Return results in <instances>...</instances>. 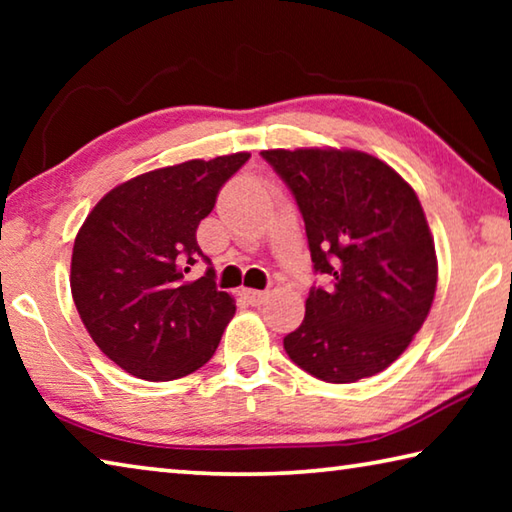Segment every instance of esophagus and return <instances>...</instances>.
<instances>
[{
    "mask_svg": "<svg viewBox=\"0 0 512 512\" xmlns=\"http://www.w3.org/2000/svg\"><path fill=\"white\" fill-rule=\"evenodd\" d=\"M241 296H244L250 305H262L266 298V291H257V289H241Z\"/></svg>",
    "mask_w": 512,
    "mask_h": 512,
    "instance_id": "34e87169",
    "label": "esophagus"
}]
</instances>
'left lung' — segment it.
Segmentation results:
<instances>
[{
	"mask_svg": "<svg viewBox=\"0 0 512 512\" xmlns=\"http://www.w3.org/2000/svg\"><path fill=\"white\" fill-rule=\"evenodd\" d=\"M305 221L314 271L289 359L329 384L377 375L400 357L436 293V248L411 185L361 151H262Z\"/></svg>",
	"mask_w": 512,
	"mask_h": 512,
	"instance_id": "1",
	"label": "left lung"
}]
</instances>
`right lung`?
Masks as SVG:
<instances>
[{
    "mask_svg": "<svg viewBox=\"0 0 512 512\" xmlns=\"http://www.w3.org/2000/svg\"><path fill=\"white\" fill-rule=\"evenodd\" d=\"M250 153L189 160L142 173L108 192L74 241L72 296L92 341L146 381L185 377L212 359L235 316L216 289L196 230ZM198 258L208 271L187 281Z\"/></svg>",
    "mask_w": 512,
    "mask_h": 512,
    "instance_id": "add662e5",
    "label": "right lung"
}]
</instances>
